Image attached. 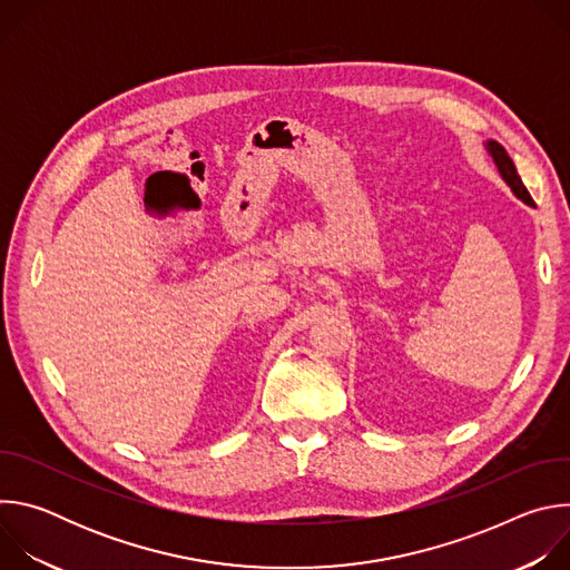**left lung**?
Returning a JSON list of instances; mask_svg holds the SVG:
<instances>
[{
    "label": "left lung",
    "instance_id": "obj_1",
    "mask_svg": "<svg viewBox=\"0 0 570 570\" xmlns=\"http://www.w3.org/2000/svg\"><path fill=\"white\" fill-rule=\"evenodd\" d=\"M487 148H490V153H492V157H494V161H497V167H499L501 176H503V178H505V183L512 187V191H514L521 200H525L528 205H534V200H532L530 191L525 189V185H523L521 176L517 174V167H514L512 157L508 155V150H505L499 141H487Z\"/></svg>",
    "mask_w": 570,
    "mask_h": 570
}]
</instances>
